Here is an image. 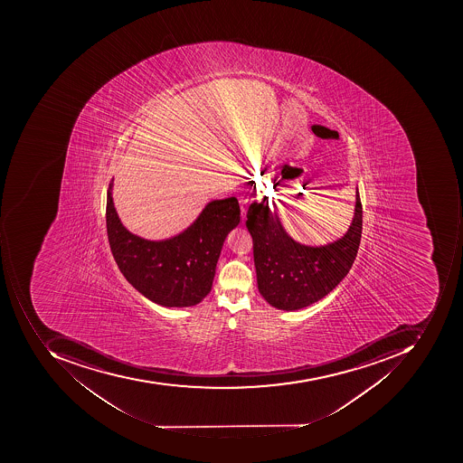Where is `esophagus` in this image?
Wrapping results in <instances>:
<instances>
[{"mask_svg": "<svg viewBox=\"0 0 463 463\" xmlns=\"http://www.w3.org/2000/svg\"><path fill=\"white\" fill-rule=\"evenodd\" d=\"M254 194L249 188H243L239 191L238 200L241 204V210H242L243 218H245L246 210H248L249 204L253 200Z\"/></svg>", "mask_w": 463, "mask_h": 463, "instance_id": "obj_1", "label": "esophagus"}]
</instances>
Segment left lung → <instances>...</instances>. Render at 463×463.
<instances>
[{"instance_id": "obj_1", "label": "left lung", "mask_w": 463, "mask_h": 463, "mask_svg": "<svg viewBox=\"0 0 463 463\" xmlns=\"http://www.w3.org/2000/svg\"><path fill=\"white\" fill-rule=\"evenodd\" d=\"M253 202L246 227L253 239L257 287L279 310H299L323 299L346 277L359 250L363 210L359 189L351 227L335 242L308 246L297 242L266 202Z\"/></svg>"}]
</instances>
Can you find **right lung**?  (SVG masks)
I'll list each match as a JSON object with an SVG mask.
<instances>
[{"instance_id":"right-lung-1","label":"right lung","mask_w":463,"mask_h":463,"mask_svg":"<svg viewBox=\"0 0 463 463\" xmlns=\"http://www.w3.org/2000/svg\"><path fill=\"white\" fill-rule=\"evenodd\" d=\"M107 235L112 256L127 281L143 297L165 307H188L209 295L228 233L239 224L236 197L213 200L184 232L147 241L122 225L107 192Z\"/></svg>"}]
</instances>
